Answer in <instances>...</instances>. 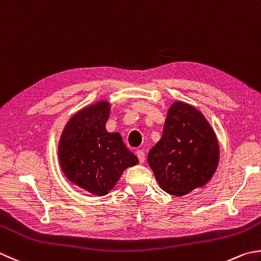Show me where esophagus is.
<instances>
[{"mask_svg": "<svg viewBox=\"0 0 261 261\" xmlns=\"http://www.w3.org/2000/svg\"><path fill=\"white\" fill-rule=\"evenodd\" d=\"M136 154H137L138 158H139V162L140 163H144L145 162V152L144 151L139 149V150L136 151Z\"/></svg>", "mask_w": 261, "mask_h": 261, "instance_id": "1", "label": "esophagus"}]
</instances>
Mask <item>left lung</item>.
Wrapping results in <instances>:
<instances>
[{
    "label": "left lung",
    "instance_id": "1",
    "mask_svg": "<svg viewBox=\"0 0 261 261\" xmlns=\"http://www.w3.org/2000/svg\"><path fill=\"white\" fill-rule=\"evenodd\" d=\"M147 161L163 190L186 196L206 186L215 174L219 162L215 131L195 106L176 100L167 111L162 138Z\"/></svg>",
    "mask_w": 261,
    "mask_h": 261
}]
</instances>
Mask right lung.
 I'll return each mask as SVG.
<instances>
[{"mask_svg": "<svg viewBox=\"0 0 261 261\" xmlns=\"http://www.w3.org/2000/svg\"><path fill=\"white\" fill-rule=\"evenodd\" d=\"M111 103L99 100L84 107L65 124L59 140L61 170L70 182L95 196H105L137 156L119 132L106 130Z\"/></svg>", "mask_w": 261, "mask_h": 261, "instance_id": "add662e5", "label": "right lung"}]
</instances>
